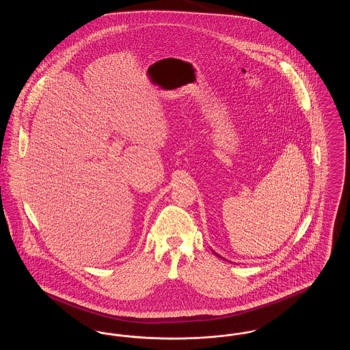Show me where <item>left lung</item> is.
<instances>
[{
    "mask_svg": "<svg viewBox=\"0 0 350 350\" xmlns=\"http://www.w3.org/2000/svg\"><path fill=\"white\" fill-rule=\"evenodd\" d=\"M214 253H215V252H214ZM215 254H217V253H215ZM217 257H220V258H223V257H221V256H219V254H217Z\"/></svg>",
    "mask_w": 350,
    "mask_h": 350,
    "instance_id": "8db88e82",
    "label": "left lung"
}]
</instances>
